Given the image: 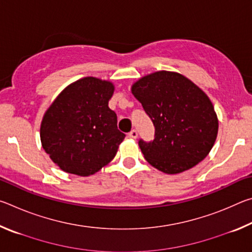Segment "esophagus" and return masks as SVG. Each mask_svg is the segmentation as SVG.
Listing matches in <instances>:
<instances>
[{
    "mask_svg": "<svg viewBox=\"0 0 252 252\" xmlns=\"http://www.w3.org/2000/svg\"><path fill=\"white\" fill-rule=\"evenodd\" d=\"M129 136H130V138H132V139H136V138H138V131H136V130L130 131Z\"/></svg>",
    "mask_w": 252,
    "mask_h": 252,
    "instance_id": "esophagus-1",
    "label": "esophagus"
}]
</instances>
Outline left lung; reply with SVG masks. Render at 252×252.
Masks as SVG:
<instances>
[{
    "label": "left lung",
    "mask_w": 252,
    "mask_h": 252,
    "mask_svg": "<svg viewBox=\"0 0 252 252\" xmlns=\"http://www.w3.org/2000/svg\"><path fill=\"white\" fill-rule=\"evenodd\" d=\"M131 92L156 126L152 142L139 141L152 167L177 174L209 155L219 121L211 100L197 84L178 72L158 71L134 82Z\"/></svg>",
    "instance_id": "8db88e82"
}]
</instances>
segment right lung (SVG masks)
Here are the masks:
<instances>
[{"label": "right lung", "instance_id": "obj_1", "mask_svg": "<svg viewBox=\"0 0 252 252\" xmlns=\"http://www.w3.org/2000/svg\"><path fill=\"white\" fill-rule=\"evenodd\" d=\"M113 92L110 81L87 76L67 85L45 111L42 147L63 171L88 177L116 157L126 134L109 108Z\"/></svg>", "mask_w": 252, "mask_h": 252}]
</instances>
